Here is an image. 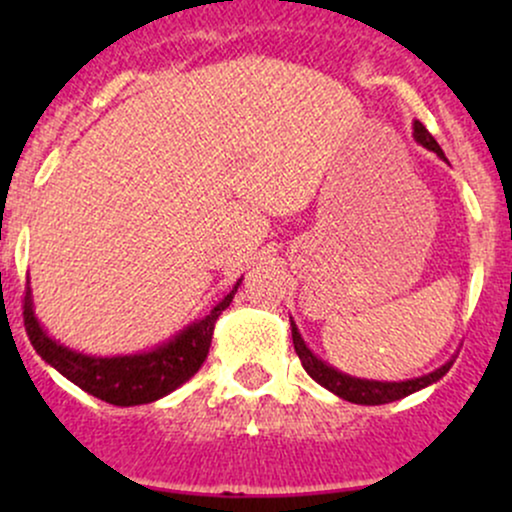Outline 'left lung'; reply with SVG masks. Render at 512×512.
<instances>
[{
    "instance_id": "left-lung-1",
    "label": "left lung",
    "mask_w": 512,
    "mask_h": 512,
    "mask_svg": "<svg viewBox=\"0 0 512 512\" xmlns=\"http://www.w3.org/2000/svg\"><path fill=\"white\" fill-rule=\"evenodd\" d=\"M414 139L419 142L421 146H426L428 151H433V154H438L440 158H445L443 149H440L436 139L431 137V132L421 125L419 120L414 122ZM291 334H293V349H296L298 358H301L305 373L310 375V378L315 380V383H320L322 387H327V390L334 392L337 397L346 399V402H354V404H368V407H375V404H387V402H395V399H402L411 395V392H419L424 390V387L438 383L440 378H443L445 373H448L452 361L455 358H450L445 366H440L433 370V373L428 375H421V378H414V380H402V383H380V380H361V378H351V375L342 373V370L327 366L322 358H317L313 351L308 349L303 342L301 332H298V327L293 325L291 320Z\"/></svg>"
}]
</instances>
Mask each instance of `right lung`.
I'll return each instance as SVG.
<instances>
[{"label": "right lung", "mask_w": 512, "mask_h": 512, "mask_svg": "<svg viewBox=\"0 0 512 512\" xmlns=\"http://www.w3.org/2000/svg\"><path fill=\"white\" fill-rule=\"evenodd\" d=\"M240 281L243 279H238L233 291L209 315L187 325L170 342L156 346L151 351H144V354L103 358L79 354V351H72L69 346L57 344L40 327L38 317L33 315L31 289L23 296V325H26L33 349L43 356V361L50 363L55 370H60L64 378L72 380L74 385H79L88 395L115 404V407L149 404L178 390L182 383H187L202 368L204 358L209 354L216 320L231 305Z\"/></svg>", "instance_id": "obj_1"}]
</instances>
